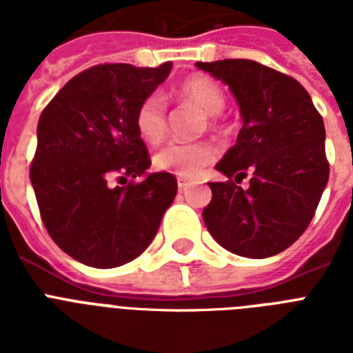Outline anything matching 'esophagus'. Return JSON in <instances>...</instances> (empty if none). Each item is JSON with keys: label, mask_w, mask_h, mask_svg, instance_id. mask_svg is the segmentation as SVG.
Returning a JSON list of instances; mask_svg holds the SVG:
<instances>
[{"label": "esophagus", "mask_w": 353, "mask_h": 353, "mask_svg": "<svg viewBox=\"0 0 353 353\" xmlns=\"http://www.w3.org/2000/svg\"><path fill=\"white\" fill-rule=\"evenodd\" d=\"M177 187H179V190H183V188H187L188 187V179H187V177L177 176Z\"/></svg>", "instance_id": "1"}]
</instances>
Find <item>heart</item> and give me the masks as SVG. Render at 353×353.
<instances>
[{
  "label": "heart",
  "mask_w": 353,
  "mask_h": 353,
  "mask_svg": "<svg viewBox=\"0 0 353 353\" xmlns=\"http://www.w3.org/2000/svg\"><path fill=\"white\" fill-rule=\"evenodd\" d=\"M181 102L192 104L203 113L210 115L209 126L216 128V113L225 106V91L214 79L205 74H192L183 79L174 90ZM133 124L139 137L148 144H159L168 130L166 102L159 93H150L139 102ZM216 148L210 143H170L154 155V168L157 172H166L174 176L196 177L199 172L212 165L216 161Z\"/></svg>",
  "instance_id": "obj_1"
}]
</instances>
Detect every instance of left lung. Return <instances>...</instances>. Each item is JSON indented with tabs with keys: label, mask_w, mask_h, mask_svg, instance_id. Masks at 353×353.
<instances>
[{
	"label": "left lung",
	"mask_w": 353,
	"mask_h": 353,
	"mask_svg": "<svg viewBox=\"0 0 353 353\" xmlns=\"http://www.w3.org/2000/svg\"><path fill=\"white\" fill-rule=\"evenodd\" d=\"M229 85L243 126L216 165L227 181L209 183L203 220L227 251L247 258L279 254L299 240L328 183L324 122L293 77L243 58L198 62ZM250 187L241 189L243 177Z\"/></svg>",
	"instance_id": "obj_1"
}]
</instances>
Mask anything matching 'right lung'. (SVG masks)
I'll use <instances>...</instances> for the list:
<instances>
[{
	"mask_svg": "<svg viewBox=\"0 0 353 353\" xmlns=\"http://www.w3.org/2000/svg\"><path fill=\"white\" fill-rule=\"evenodd\" d=\"M170 69L172 62L99 63L69 80L41 112L30 163L41 221L52 241L85 265L132 262L176 198L172 174L135 181L152 159L133 115Z\"/></svg>",
	"mask_w": 353,
	"mask_h": 353,
	"instance_id": "add662e5",
	"label": "right lung"
}]
</instances>
